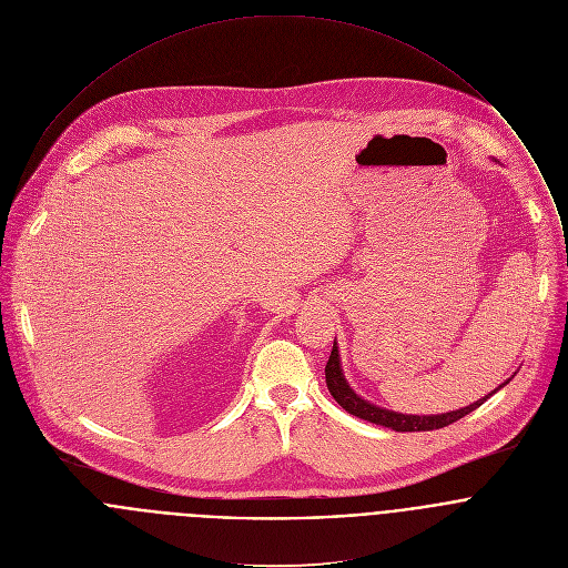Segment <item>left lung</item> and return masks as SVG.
Listing matches in <instances>:
<instances>
[{"mask_svg":"<svg viewBox=\"0 0 568 568\" xmlns=\"http://www.w3.org/2000/svg\"><path fill=\"white\" fill-rule=\"evenodd\" d=\"M326 386L331 390V395L335 397V402L348 410L351 415L355 417H362L366 422H373V424H379V426H386V428H393V430H435V428H444L457 419H462L464 415H468L470 410H475L477 406H481L488 397H481L477 402H473L470 406H464L459 410H450V413H444V415H402V413H393V410H384L379 406H373L368 402H364L359 395L353 393V388L346 384L344 375H342V368H339V353H337V346L333 344V351H331V357L326 362ZM506 384V382H504ZM501 384V386H504ZM499 386V388H501Z\"/></svg>","mask_w":568,"mask_h":568,"instance_id":"obj_1","label":"left lung"}]
</instances>
